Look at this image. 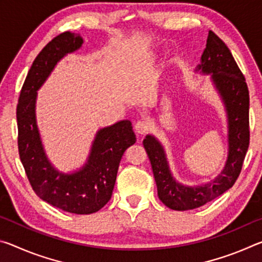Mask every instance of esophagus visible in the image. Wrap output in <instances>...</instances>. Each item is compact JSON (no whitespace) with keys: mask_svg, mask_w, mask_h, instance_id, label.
Masks as SVG:
<instances>
[{"mask_svg":"<svg viewBox=\"0 0 262 262\" xmlns=\"http://www.w3.org/2000/svg\"><path fill=\"white\" fill-rule=\"evenodd\" d=\"M150 128H151V125H150V122L145 120L137 121L135 125V130L137 134H145V133H148L150 130Z\"/></svg>","mask_w":262,"mask_h":262,"instance_id":"1","label":"esophagus"}]
</instances>
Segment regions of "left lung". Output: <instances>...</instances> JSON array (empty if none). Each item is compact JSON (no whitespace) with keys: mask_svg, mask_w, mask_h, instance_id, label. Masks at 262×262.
I'll return each mask as SVG.
<instances>
[{"mask_svg":"<svg viewBox=\"0 0 262 262\" xmlns=\"http://www.w3.org/2000/svg\"><path fill=\"white\" fill-rule=\"evenodd\" d=\"M195 70L211 74V81L227 111L229 149L223 171L208 184L193 187L185 186L172 176L165 151L156 137L147 135L143 141L151 163L159 200L170 209L179 211L201 207L231 188L241 174L250 144V96L245 77L228 46L212 31L208 32L201 63Z\"/></svg>","mask_w":262,"mask_h":262,"instance_id":"obj_1","label":"left lung"}]
</instances>
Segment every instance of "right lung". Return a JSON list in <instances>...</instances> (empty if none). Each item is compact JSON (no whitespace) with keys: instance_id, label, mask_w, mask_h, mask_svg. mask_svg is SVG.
<instances>
[{"instance_id":"obj_1","label":"right lung","mask_w":262,"mask_h":262,"mask_svg":"<svg viewBox=\"0 0 262 262\" xmlns=\"http://www.w3.org/2000/svg\"><path fill=\"white\" fill-rule=\"evenodd\" d=\"M78 33L67 31L52 39L35 57L17 105L18 151L34 193L53 207L77 215L101 209L112 196L119 164L135 143L132 122L122 120L97 132L88 161L73 173H62L48 161L35 119L37 91L62 57L82 47Z\"/></svg>"}]
</instances>
